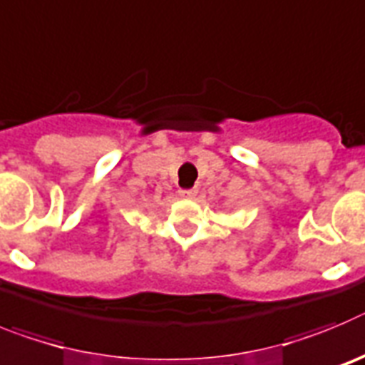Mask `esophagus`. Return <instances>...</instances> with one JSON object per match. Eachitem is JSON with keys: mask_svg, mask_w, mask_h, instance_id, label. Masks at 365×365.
I'll return each instance as SVG.
<instances>
[{"mask_svg": "<svg viewBox=\"0 0 365 365\" xmlns=\"http://www.w3.org/2000/svg\"><path fill=\"white\" fill-rule=\"evenodd\" d=\"M196 189H180L178 195L182 196V198H187V200H191V198H195L196 196Z\"/></svg>", "mask_w": 365, "mask_h": 365, "instance_id": "34e87169", "label": "esophagus"}]
</instances>
